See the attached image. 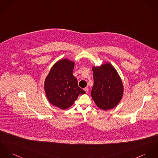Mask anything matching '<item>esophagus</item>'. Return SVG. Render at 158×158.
Returning a JSON list of instances; mask_svg holds the SVG:
<instances>
[{
    "label": "esophagus",
    "instance_id": "1",
    "mask_svg": "<svg viewBox=\"0 0 158 158\" xmlns=\"http://www.w3.org/2000/svg\"><path fill=\"white\" fill-rule=\"evenodd\" d=\"M84 90H85L86 93H88V91H89V89H88V88H85V89H84Z\"/></svg>",
    "mask_w": 158,
    "mask_h": 158
}]
</instances>
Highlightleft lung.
<instances>
[{
  "label": "left lung",
  "mask_w": 158,
  "mask_h": 158,
  "mask_svg": "<svg viewBox=\"0 0 158 158\" xmlns=\"http://www.w3.org/2000/svg\"><path fill=\"white\" fill-rule=\"evenodd\" d=\"M94 85L91 94L97 107L105 110L113 109L121 101L124 86L122 79L109 62L93 66Z\"/></svg>",
  "instance_id": "left-lung-1"
}]
</instances>
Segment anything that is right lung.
I'll list each match as a JSON object with an SVG mask.
<instances>
[{
    "label": "right lung",
    "instance_id": "1",
    "mask_svg": "<svg viewBox=\"0 0 158 158\" xmlns=\"http://www.w3.org/2000/svg\"><path fill=\"white\" fill-rule=\"evenodd\" d=\"M74 62L64 58L56 62L44 81V90L49 102L62 110L73 105L85 91L78 86L73 75Z\"/></svg>",
    "mask_w": 158,
    "mask_h": 158
}]
</instances>
